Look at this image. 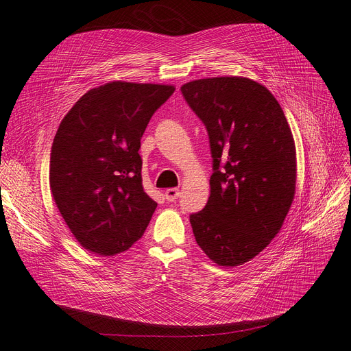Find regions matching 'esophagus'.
<instances>
[{
	"label": "esophagus",
	"mask_w": 351,
	"mask_h": 351,
	"mask_svg": "<svg viewBox=\"0 0 351 351\" xmlns=\"http://www.w3.org/2000/svg\"><path fill=\"white\" fill-rule=\"evenodd\" d=\"M179 189H176V188H171V189H166V192H165V197H166V200H169V202H173V200H176L178 197H179Z\"/></svg>",
	"instance_id": "34e87169"
}]
</instances>
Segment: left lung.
<instances>
[{"label":"left lung","mask_w":351,"mask_h":351,"mask_svg":"<svg viewBox=\"0 0 351 351\" xmlns=\"http://www.w3.org/2000/svg\"><path fill=\"white\" fill-rule=\"evenodd\" d=\"M208 129L213 173L204 210L191 215L199 247L219 266H241L279 233L296 191V146L280 104L245 77L180 88Z\"/></svg>","instance_id":"obj_1"}]
</instances>
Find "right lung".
<instances>
[{
    "label": "right lung",
    "mask_w": 351,
    "mask_h": 351,
    "mask_svg": "<svg viewBox=\"0 0 351 351\" xmlns=\"http://www.w3.org/2000/svg\"><path fill=\"white\" fill-rule=\"evenodd\" d=\"M173 85L115 81L88 90L60 123L49 188L80 245L115 256L142 237L158 206L142 186L141 138Z\"/></svg>",
    "instance_id": "1"
}]
</instances>
